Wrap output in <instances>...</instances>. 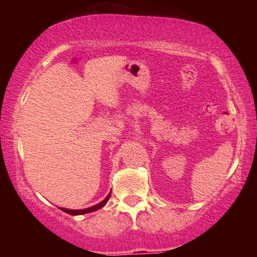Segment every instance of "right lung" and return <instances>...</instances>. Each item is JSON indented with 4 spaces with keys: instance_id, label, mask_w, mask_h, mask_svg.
<instances>
[{
    "instance_id": "1",
    "label": "right lung",
    "mask_w": 257,
    "mask_h": 257,
    "mask_svg": "<svg viewBox=\"0 0 257 257\" xmlns=\"http://www.w3.org/2000/svg\"><path fill=\"white\" fill-rule=\"evenodd\" d=\"M110 196H111V192L108 193L107 197H106V198H105L104 200H102V202H100L99 204L90 206V208L83 209V210H70V209H65V208H60V209H61V210H63V211H65V213H67V214H70V215H82V214L91 213V211H95V210H98V209L102 208V206H104V205L106 204V203H107V200L110 199Z\"/></svg>"
}]
</instances>
